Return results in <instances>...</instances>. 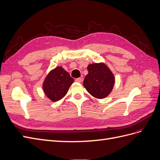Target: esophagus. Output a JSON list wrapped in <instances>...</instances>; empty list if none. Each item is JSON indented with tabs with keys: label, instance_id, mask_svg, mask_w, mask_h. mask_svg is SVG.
Listing matches in <instances>:
<instances>
[{
	"label": "esophagus",
	"instance_id": "34e87169",
	"mask_svg": "<svg viewBox=\"0 0 160 160\" xmlns=\"http://www.w3.org/2000/svg\"><path fill=\"white\" fill-rule=\"evenodd\" d=\"M75 81L77 82V83H81V82L82 81V79L81 78H77L75 79Z\"/></svg>",
	"mask_w": 160,
	"mask_h": 160
}]
</instances>
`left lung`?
Here are the masks:
<instances>
[{
    "instance_id": "obj_1",
    "label": "left lung",
    "mask_w": 160,
    "mask_h": 160,
    "mask_svg": "<svg viewBox=\"0 0 160 160\" xmlns=\"http://www.w3.org/2000/svg\"><path fill=\"white\" fill-rule=\"evenodd\" d=\"M88 71L83 81L85 88L95 98H105L112 91L115 84L113 72L103 62L89 64Z\"/></svg>"
}]
</instances>
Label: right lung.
I'll use <instances>...</instances> for the list:
<instances>
[{"label": "right lung", "instance_id": "obj_1", "mask_svg": "<svg viewBox=\"0 0 160 160\" xmlns=\"http://www.w3.org/2000/svg\"><path fill=\"white\" fill-rule=\"evenodd\" d=\"M73 82L69 72L59 66L48 73L43 81L42 89L48 98L56 102L64 98Z\"/></svg>", "mask_w": 160, "mask_h": 160}]
</instances>
